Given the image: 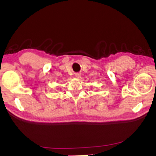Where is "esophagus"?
Here are the masks:
<instances>
[{"instance_id":"34e87169","label":"esophagus","mask_w":156,"mask_h":156,"mask_svg":"<svg viewBox=\"0 0 156 156\" xmlns=\"http://www.w3.org/2000/svg\"><path fill=\"white\" fill-rule=\"evenodd\" d=\"M81 73H76L75 74V77L76 78H77V79H79L80 77H81Z\"/></svg>"}]
</instances>
